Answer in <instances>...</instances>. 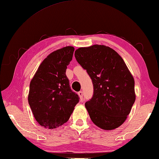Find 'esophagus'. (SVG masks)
<instances>
[{
    "instance_id": "34e87169",
    "label": "esophagus",
    "mask_w": 159,
    "mask_h": 159,
    "mask_svg": "<svg viewBox=\"0 0 159 159\" xmlns=\"http://www.w3.org/2000/svg\"><path fill=\"white\" fill-rule=\"evenodd\" d=\"M78 94H79L80 100L82 101L83 100V92H79V93H78Z\"/></svg>"
}]
</instances>
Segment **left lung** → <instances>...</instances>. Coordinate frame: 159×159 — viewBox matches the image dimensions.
<instances>
[{"label": "left lung", "instance_id": "8db88e82", "mask_svg": "<svg viewBox=\"0 0 159 159\" xmlns=\"http://www.w3.org/2000/svg\"><path fill=\"white\" fill-rule=\"evenodd\" d=\"M75 58L92 80L93 94L85 103L97 126L111 130L122 124L135 101L134 80L123 59L109 46L78 48Z\"/></svg>", "mask_w": 159, "mask_h": 159}]
</instances>
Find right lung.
Masks as SVG:
<instances>
[{
    "instance_id": "right-lung-1",
    "label": "right lung",
    "mask_w": 159,
    "mask_h": 159,
    "mask_svg": "<svg viewBox=\"0 0 159 159\" xmlns=\"http://www.w3.org/2000/svg\"><path fill=\"white\" fill-rule=\"evenodd\" d=\"M74 48L66 46L50 53L40 64L30 83L29 104L39 125L53 129L68 121L79 102L66 74Z\"/></svg>"
}]
</instances>
